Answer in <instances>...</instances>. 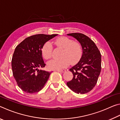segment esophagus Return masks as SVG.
<instances>
[{"label":"esophagus","mask_w":120,"mask_h":120,"mask_svg":"<svg viewBox=\"0 0 120 120\" xmlns=\"http://www.w3.org/2000/svg\"><path fill=\"white\" fill-rule=\"evenodd\" d=\"M57 71L59 72H64L66 71V70H58Z\"/></svg>","instance_id":"1"}]
</instances>
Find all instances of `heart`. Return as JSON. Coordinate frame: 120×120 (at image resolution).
Masks as SVG:
<instances>
[{
  "label": "heart",
  "mask_w": 120,
  "mask_h": 120,
  "mask_svg": "<svg viewBox=\"0 0 120 120\" xmlns=\"http://www.w3.org/2000/svg\"><path fill=\"white\" fill-rule=\"evenodd\" d=\"M56 46L62 49L60 57L57 59L51 60L48 62V66L50 69L58 70L64 68L70 63L75 64L79 62L82 56V47L79 42L66 36H61L54 41ZM53 47L51 43L46 42L42 48V54L46 60L52 58Z\"/></svg>",
  "instance_id": "1"
}]
</instances>
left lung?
I'll return each instance as SVG.
<instances>
[{
  "mask_svg": "<svg viewBox=\"0 0 120 120\" xmlns=\"http://www.w3.org/2000/svg\"><path fill=\"white\" fill-rule=\"evenodd\" d=\"M80 42L82 56L79 61L70 68L73 78L67 82L70 89L77 94H86L94 88L101 71V54L98 48L88 36L82 33L68 34Z\"/></svg>",
  "mask_w": 120,
  "mask_h": 120,
  "instance_id": "8db88e82",
  "label": "left lung"
}]
</instances>
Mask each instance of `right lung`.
I'll return each mask as SVG.
<instances>
[{"label":"right lung","mask_w":120,"mask_h":120,"mask_svg":"<svg viewBox=\"0 0 120 120\" xmlns=\"http://www.w3.org/2000/svg\"><path fill=\"white\" fill-rule=\"evenodd\" d=\"M56 35H32L15 48L11 60L13 74L18 86L25 93H38L47 82L51 72L38 69L46 65L42 57V48L45 42Z\"/></svg>","instance_id":"1"}]
</instances>
